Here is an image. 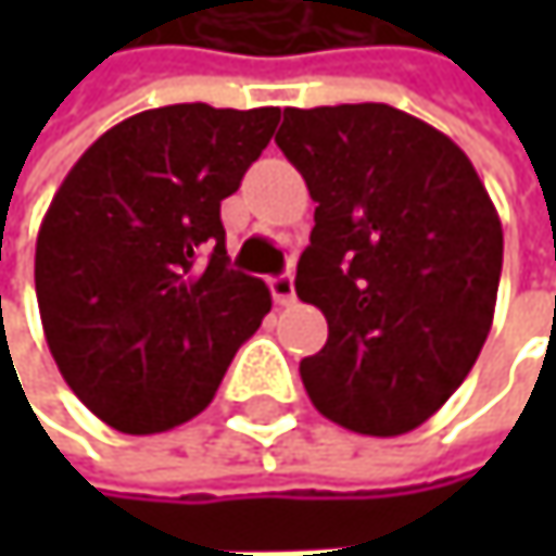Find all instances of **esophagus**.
Instances as JSON below:
<instances>
[{
    "instance_id": "esophagus-1",
    "label": "esophagus",
    "mask_w": 556,
    "mask_h": 556,
    "mask_svg": "<svg viewBox=\"0 0 556 556\" xmlns=\"http://www.w3.org/2000/svg\"><path fill=\"white\" fill-rule=\"evenodd\" d=\"M270 292L277 299L279 305H292L295 302V282H292V274H279V277L270 279Z\"/></svg>"
}]
</instances>
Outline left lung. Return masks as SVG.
Returning <instances> with one entry per match:
<instances>
[{
    "label": "left lung",
    "instance_id": "left-lung-1",
    "mask_svg": "<svg viewBox=\"0 0 556 556\" xmlns=\"http://www.w3.org/2000/svg\"><path fill=\"white\" fill-rule=\"evenodd\" d=\"M277 144L318 202L295 292L325 312L328 341L299 364L305 392L348 431L405 434L493 328L500 212L447 135L383 102L286 109Z\"/></svg>",
    "mask_w": 556,
    "mask_h": 556
}]
</instances>
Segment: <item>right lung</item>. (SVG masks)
Returning a JSON list of instances; mask_svg holds the SVG:
<instances>
[{"label":"right lung","instance_id":"right-lung-1","mask_svg":"<svg viewBox=\"0 0 556 556\" xmlns=\"http://www.w3.org/2000/svg\"><path fill=\"white\" fill-rule=\"evenodd\" d=\"M277 125V105L148 109L60 182L35 251L41 325L66 387L115 431L195 418L270 312V289L228 267L222 199Z\"/></svg>","mask_w":556,"mask_h":556}]
</instances>
